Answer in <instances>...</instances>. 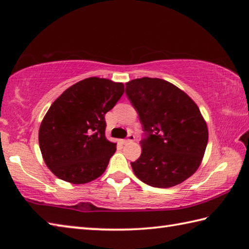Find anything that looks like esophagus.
<instances>
[{
    "instance_id": "34e87169",
    "label": "esophagus",
    "mask_w": 249,
    "mask_h": 249,
    "mask_svg": "<svg viewBox=\"0 0 249 249\" xmlns=\"http://www.w3.org/2000/svg\"><path fill=\"white\" fill-rule=\"evenodd\" d=\"M134 141H135V136H134V134L129 133V134L127 135V138H125V140H123L122 142H123V144H127V142H134Z\"/></svg>"
}]
</instances>
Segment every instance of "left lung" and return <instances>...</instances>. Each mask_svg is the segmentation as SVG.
I'll use <instances>...</instances> for the list:
<instances>
[{
    "label": "left lung",
    "instance_id": "1",
    "mask_svg": "<svg viewBox=\"0 0 249 249\" xmlns=\"http://www.w3.org/2000/svg\"><path fill=\"white\" fill-rule=\"evenodd\" d=\"M125 93L144 132L134 174L155 188L182 182L199 168L208 145V127L196 104L174 84L157 78L135 79Z\"/></svg>",
    "mask_w": 249,
    "mask_h": 249
}]
</instances>
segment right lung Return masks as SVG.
<instances>
[{"label": "right lung", "instance_id": "1", "mask_svg": "<svg viewBox=\"0 0 249 249\" xmlns=\"http://www.w3.org/2000/svg\"><path fill=\"white\" fill-rule=\"evenodd\" d=\"M123 93V83L92 77L71 86L52 104L38 138L46 165L59 179L82 184L107 169L116 142L105 137L104 116Z\"/></svg>", "mask_w": 249, "mask_h": 249}]
</instances>
